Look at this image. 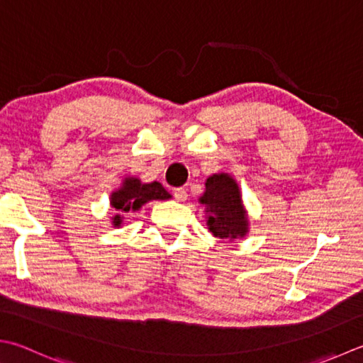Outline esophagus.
<instances>
[{"label":"esophagus","mask_w":363,"mask_h":363,"mask_svg":"<svg viewBox=\"0 0 363 363\" xmlns=\"http://www.w3.org/2000/svg\"><path fill=\"white\" fill-rule=\"evenodd\" d=\"M173 195H174V198L177 201H186L187 200V196H189V194H187V190L184 189V187H179V189H174L173 190Z\"/></svg>","instance_id":"esophagus-1"}]
</instances>
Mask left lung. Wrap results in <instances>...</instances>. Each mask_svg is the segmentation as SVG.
<instances>
[{
  "instance_id": "left-lung-1",
  "label": "left lung",
  "mask_w": 363,
  "mask_h": 363,
  "mask_svg": "<svg viewBox=\"0 0 363 363\" xmlns=\"http://www.w3.org/2000/svg\"><path fill=\"white\" fill-rule=\"evenodd\" d=\"M204 186L200 203L206 208L209 231L228 242L245 238L250 231V220L236 179L228 173H216L206 179Z\"/></svg>"
}]
</instances>
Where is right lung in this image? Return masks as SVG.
<instances>
[{
  "label": "right lung",
  "instance_id": "right-lung-1",
  "mask_svg": "<svg viewBox=\"0 0 363 363\" xmlns=\"http://www.w3.org/2000/svg\"><path fill=\"white\" fill-rule=\"evenodd\" d=\"M169 198L172 195L163 189L160 182H141L138 177L125 176L121 186L110 194V206L116 212L111 217V225L115 228H121L124 217L129 216L130 212L140 211L149 201H165Z\"/></svg>",
  "mask_w": 363,
  "mask_h": 363
}]
</instances>
